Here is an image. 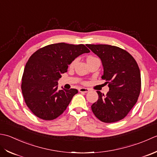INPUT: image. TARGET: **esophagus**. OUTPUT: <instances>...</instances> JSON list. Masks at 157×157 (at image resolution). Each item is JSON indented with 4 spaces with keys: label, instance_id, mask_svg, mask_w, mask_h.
Segmentation results:
<instances>
[{
    "label": "esophagus",
    "instance_id": "34e87169",
    "mask_svg": "<svg viewBox=\"0 0 157 157\" xmlns=\"http://www.w3.org/2000/svg\"><path fill=\"white\" fill-rule=\"evenodd\" d=\"M78 91L79 92H82V93H87L89 91V89L88 88H79L78 89Z\"/></svg>",
    "mask_w": 157,
    "mask_h": 157
}]
</instances>
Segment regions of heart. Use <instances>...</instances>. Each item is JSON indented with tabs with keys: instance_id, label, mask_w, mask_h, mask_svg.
<instances>
[{
	"instance_id": "heart-1",
	"label": "heart",
	"mask_w": 157,
	"mask_h": 157,
	"mask_svg": "<svg viewBox=\"0 0 157 157\" xmlns=\"http://www.w3.org/2000/svg\"><path fill=\"white\" fill-rule=\"evenodd\" d=\"M91 58H94V57H92V56H89L88 57H87V59H91ZM77 61H78V59H74L72 61V62L70 63V67H73L74 66L75 64H76V63L77 62Z\"/></svg>"
}]
</instances>
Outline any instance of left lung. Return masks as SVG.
<instances>
[{"mask_svg":"<svg viewBox=\"0 0 157 157\" xmlns=\"http://www.w3.org/2000/svg\"><path fill=\"white\" fill-rule=\"evenodd\" d=\"M100 57L104 67L101 78L108 83L106 95L98 91V100L91 110L104 123L124 119L136 104L141 90V75L132 56L121 48L109 44H86Z\"/></svg>","mask_w":157,"mask_h":157,"instance_id":"left-lung-1","label":"left lung"}]
</instances>
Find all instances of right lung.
<instances>
[{"label":"right lung","instance_id":"obj_1","mask_svg":"<svg viewBox=\"0 0 157 157\" xmlns=\"http://www.w3.org/2000/svg\"><path fill=\"white\" fill-rule=\"evenodd\" d=\"M89 52L82 44L60 43L40 48L30 56L22 76L21 91L32 113L41 119L50 121L66 110L78 90H58L57 82L73 60Z\"/></svg>","mask_w":157,"mask_h":157}]
</instances>
